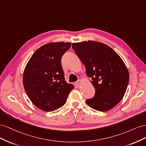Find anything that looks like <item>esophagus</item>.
<instances>
[{"label":"esophagus","instance_id":"esophagus-1","mask_svg":"<svg viewBox=\"0 0 146 146\" xmlns=\"http://www.w3.org/2000/svg\"><path fill=\"white\" fill-rule=\"evenodd\" d=\"M81 83H82V80H78L77 82H76V85L77 86H79V85H80V84H81Z\"/></svg>","mask_w":146,"mask_h":146}]
</instances>
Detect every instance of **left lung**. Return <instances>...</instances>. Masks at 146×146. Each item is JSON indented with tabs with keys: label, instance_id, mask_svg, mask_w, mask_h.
I'll return each instance as SVG.
<instances>
[{
	"label": "left lung",
	"instance_id": "left-lung-1",
	"mask_svg": "<svg viewBox=\"0 0 146 146\" xmlns=\"http://www.w3.org/2000/svg\"><path fill=\"white\" fill-rule=\"evenodd\" d=\"M72 47L95 88L94 96L86 100L87 104L99 111L115 107L124 96L129 81V71L121 57L102 42L83 41L73 43Z\"/></svg>",
	"mask_w": 146,
	"mask_h": 146
}]
</instances>
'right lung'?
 <instances>
[{"label": "right lung", "mask_w": 146, "mask_h": 146, "mask_svg": "<svg viewBox=\"0 0 146 146\" xmlns=\"http://www.w3.org/2000/svg\"><path fill=\"white\" fill-rule=\"evenodd\" d=\"M70 42H50L39 47L29 60L23 74L29 98L36 107L52 111L63 106L74 85L65 81L61 58Z\"/></svg>", "instance_id": "obj_1"}]
</instances>
